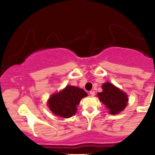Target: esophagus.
<instances>
[{"mask_svg":"<svg viewBox=\"0 0 155 155\" xmlns=\"http://www.w3.org/2000/svg\"><path fill=\"white\" fill-rule=\"evenodd\" d=\"M90 95H91V96H94L95 95V92H94L93 90H92V91L90 92Z\"/></svg>","mask_w":155,"mask_h":155,"instance_id":"esophagus-1","label":"esophagus"}]
</instances>
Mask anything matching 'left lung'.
<instances>
[{
  "mask_svg": "<svg viewBox=\"0 0 155 155\" xmlns=\"http://www.w3.org/2000/svg\"><path fill=\"white\" fill-rule=\"evenodd\" d=\"M103 91L97 93L99 99L108 108L109 114H117L123 111L127 104V95L120 89L109 82L102 85Z\"/></svg>",
  "mask_w": 155,
  "mask_h": 155,
  "instance_id": "1",
  "label": "left lung"
}]
</instances>
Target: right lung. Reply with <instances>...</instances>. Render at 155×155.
I'll return each mask as SVG.
<instances>
[{"instance_id":"add662e5","label":"right lung","mask_w":155,"mask_h":155,"mask_svg":"<svg viewBox=\"0 0 155 155\" xmlns=\"http://www.w3.org/2000/svg\"><path fill=\"white\" fill-rule=\"evenodd\" d=\"M86 96L87 93L82 89L68 85L60 92L53 94L48 101V106L57 116L69 118L75 114L76 106Z\"/></svg>"}]
</instances>
